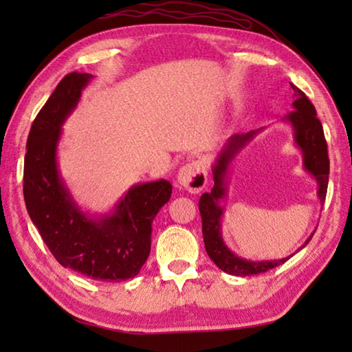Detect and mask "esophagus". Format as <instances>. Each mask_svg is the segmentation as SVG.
Segmentation results:
<instances>
[{"instance_id":"esophagus-1","label":"esophagus","mask_w":352,"mask_h":352,"mask_svg":"<svg viewBox=\"0 0 352 352\" xmlns=\"http://www.w3.org/2000/svg\"><path fill=\"white\" fill-rule=\"evenodd\" d=\"M206 183H208L206 168L201 162H192V163L184 164L177 174L178 186L184 188L192 194L200 192V190L206 186Z\"/></svg>"}]
</instances>
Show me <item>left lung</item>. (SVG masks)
<instances>
[{
    "mask_svg": "<svg viewBox=\"0 0 352 352\" xmlns=\"http://www.w3.org/2000/svg\"><path fill=\"white\" fill-rule=\"evenodd\" d=\"M292 85V83H290ZM294 88L295 100L292 107L294 111L285 115L281 121L289 124L294 132V142L300 148L302 155V168L309 175L317 182V197L320 204L323 205L327 192V182H329V158H327V144L324 140L323 126L317 118V111L311 100L302 93L300 88L292 85ZM264 127L252 132L233 135L225 141L220 148L216 160L212 163V175L214 186L211 192L201 194L199 201V210L201 216V231H204L205 248L210 258L214 261L220 270L228 275L234 276H250L264 273L270 269L284 264L290 259L296 252L305 248L309 241L312 239L314 233L307 237L306 242L296 250L294 254L283 259H270V261H252L237 256L231 252L223 241L222 236V217L225 214V199L228 194V174L230 166L234 158L252 142L256 135H259Z\"/></svg>",
    "mask_w": 352,
    "mask_h": 352,
    "instance_id": "obj_1",
    "label": "left lung"
}]
</instances>
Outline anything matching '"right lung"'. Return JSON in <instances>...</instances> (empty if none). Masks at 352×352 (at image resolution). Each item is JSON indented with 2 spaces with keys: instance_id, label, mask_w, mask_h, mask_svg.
<instances>
[{
  "instance_id": "1",
  "label": "right lung",
  "mask_w": 352,
  "mask_h": 352,
  "mask_svg": "<svg viewBox=\"0 0 352 352\" xmlns=\"http://www.w3.org/2000/svg\"><path fill=\"white\" fill-rule=\"evenodd\" d=\"M71 73L46 100L26 142V210L41 239L63 267L98 281L119 283L138 275L151 253L152 222L170 199L168 180L136 183L109 212L83 211L58 169L62 126L91 82Z\"/></svg>"
}]
</instances>
